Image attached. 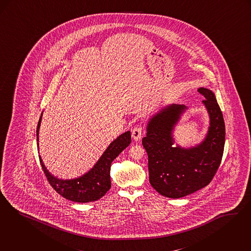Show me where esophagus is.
Listing matches in <instances>:
<instances>
[{"mask_svg":"<svg viewBox=\"0 0 251 251\" xmlns=\"http://www.w3.org/2000/svg\"><path fill=\"white\" fill-rule=\"evenodd\" d=\"M131 137L134 141H140L142 138V128L135 127L131 130Z\"/></svg>","mask_w":251,"mask_h":251,"instance_id":"34e87169","label":"esophagus"}]
</instances>
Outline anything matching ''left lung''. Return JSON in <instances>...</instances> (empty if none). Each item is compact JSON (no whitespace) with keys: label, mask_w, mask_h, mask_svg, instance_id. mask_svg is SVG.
I'll use <instances>...</instances> for the list:
<instances>
[{"label":"left lung","mask_w":251,"mask_h":251,"mask_svg":"<svg viewBox=\"0 0 251 251\" xmlns=\"http://www.w3.org/2000/svg\"><path fill=\"white\" fill-rule=\"evenodd\" d=\"M209 116V127L199 144L184 148L175 145L174 130L189 108L172 103L152 115L142 144L149 156L151 186L162 196L177 199L204 188L221 164L225 144V123L215 93L199 88Z\"/></svg>","instance_id":"1"}]
</instances>
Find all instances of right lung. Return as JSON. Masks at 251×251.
Returning <instances> with one entry per match:
<instances>
[{
    "mask_svg": "<svg viewBox=\"0 0 251 251\" xmlns=\"http://www.w3.org/2000/svg\"><path fill=\"white\" fill-rule=\"evenodd\" d=\"M43 112L38 121L36 136L39 149V129ZM130 144V131H125L110 143L102 153L100 159L93 167L79 177L73 179H61L53 176L45 166L39 156L43 171L53 189L67 200L76 202H89L99 200L111 188L110 167L114 161L122 151Z\"/></svg>",
    "mask_w": 251,
    "mask_h": 251,
    "instance_id": "obj_1",
    "label": "right lung"
}]
</instances>
